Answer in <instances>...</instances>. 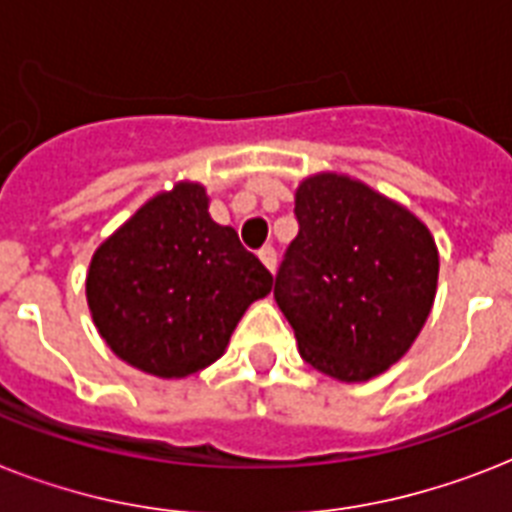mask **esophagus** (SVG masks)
<instances>
[{
    "instance_id": "esophagus-1",
    "label": "esophagus",
    "mask_w": 512,
    "mask_h": 512,
    "mask_svg": "<svg viewBox=\"0 0 512 512\" xmlns=\"http://www.w3.org/2000/svg\"><path fill=\"white\" fill-rule=\"evenodd\" d=\"M257 257H260V263L268 268L271 273H276V249L273 247H263L260 252H257Z\"/></svg>"
}]
</instances>
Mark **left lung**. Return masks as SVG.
Returning a JSON list of instances; mask_svg holds the SVG:
<instances>
[{
	"label": "left lung",
	"mask_w": 512,
	"mask_h": 512,
	"mask_svg": "<svg viewBox=\"0 0 512 512\" xmlns=\"http://www.w3.org/2000/svg\"><path fill=\"white\" fill-rule=\"evenodd\" d=\"M295 215L300 231L273 295L300 356L340 382L388 372L436 300L433 233L412 209L337 172L297 185Z\"/></svg>",
	"instance_id": "left-lung-1"
}]
</instances>
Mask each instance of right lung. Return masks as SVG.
<instances>
[{"label":"right lung","instance_id":"add662e5","mask_svg":"<svg viewBox=\"0 0 512 512\" xmlns=\"http://www.w3.org/2000/svg\"><path fill=\"white\" fill-rule=\"evenodd\" d=\"M84 287L92 321L116 356L180 380L223 356L273 276L231 225L209 217L207 188L177 180L95 249Z\"/></svg>","mask_w":512,"mask_h":512}]
</instances>
